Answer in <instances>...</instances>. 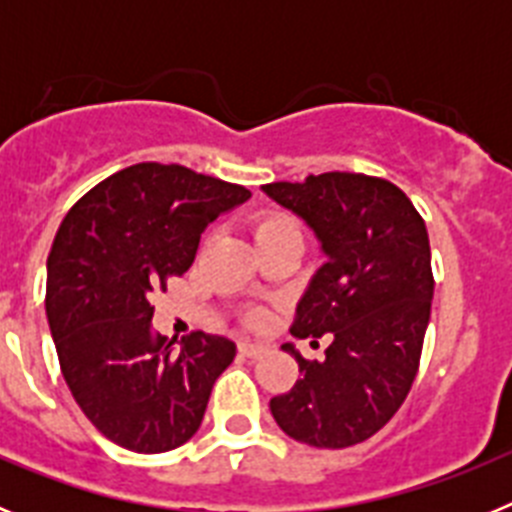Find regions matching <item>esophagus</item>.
<instances>
[{
    "label": "esophagus",
    "instance_id": "esophagus-1",
    "mask_svg": "<svg viewBox=\"0 0 512 512\" xmlns=\"http://www.w3.org/2000/svg\"><path fill=\"white\" fill-rule=\"evenodd\" d=\"M238 351L248 359H259L261 354H266V346L264 343H253V341H241L238 343Z\"/></svg>",
    "mask_w": 512,
    "mask_h": 512
}]
</instances>
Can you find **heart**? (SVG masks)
<instances>
[{
	"label": "heart",
	"mask_w": 512,
	"mask_h": 512,
	"mask_svg": "<svg viewBox=\"0 0 512 512\" xmlns=\"http://www.w3.org/2000/svg\"><path fill=\"white\" fill-rule=\"evenodd\" d=\"M289 233L300 235V225L295 223V217L284 215V212H266V215H261L259 220H256V228H253L256 243L277 238V235H289Z\"/></svg>",
	"instance_id": "1"
}]
</instances>
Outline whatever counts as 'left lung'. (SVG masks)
<instances>
[{
	"instance_id": "left-lung-1",
	"label": "left lung",
	"mask_w": 512,
	"mask_h": 512,
	"mask_svg": "<svg viewBox=\"0 0 512 512\" xmlns=\"http://www.w3.org/2000/svg\"><path fill=\"white\" fill-rule=\"evenodd\" d=\"M264 192L297 212L328 256L289 330L330 346L307 361L284 343L302 377L271 397V415L295 441L346 449L390 423L418 374L433 300L428 230L408 194L379 176L328 171Z\"/></svg>"
}]
</instances>
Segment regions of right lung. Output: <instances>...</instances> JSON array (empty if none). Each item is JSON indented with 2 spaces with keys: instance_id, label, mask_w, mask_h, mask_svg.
<instances>
[{
  "instance_id": "right-lung-1",
  "label": "right lung",
  "mask_w": 512,
  "mask_h": 512,
  "mask_svg": "<svg viewBox=\"0 0 512 512\" xmlns=\"http://www.w3.org/2000/svg\"><path fill=\"white\" fill-rule=\"evenodd\" d=\"M246 187L179 164H135L89 189L63 217L48 256L45 312L58 364L89 423L122 449L161 454L187 443L235 343L194 330L156 333L153 292L192 266L220 212Z\"/></svg>"
}]
</instances>
